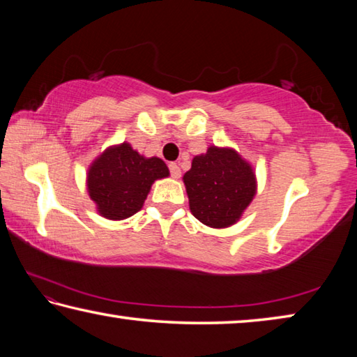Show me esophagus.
Here are the masks:
<instances>
[{
	"mask_svg": "<svg viewBox=\"0 0 357 357\" xmlns=\"http://www.w3.org/2000/svg\"><path fill=\"white\" fill-rule=\"evenodd\" d=\"M168 168H170V173H172V176L174 179H178L181 176V168L176 164H173V162H172V164L168 165Z\"/></svg>",
	"mask_w": 357,
	"mask_h": 357,
	"instance_id": "obj_1",
	"label": "esophagus"
}]
</instances>
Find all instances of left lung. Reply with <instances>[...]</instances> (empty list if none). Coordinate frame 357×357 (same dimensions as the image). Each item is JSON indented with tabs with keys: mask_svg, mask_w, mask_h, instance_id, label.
<instances>
[{
	"mask_svg": "<svg viewBox=\"0 0 357 357\" xmlns=\"http://www.w3.org/2000/svg\"><path fill=\"white\" fill-rule=\"evenodd\" d=\"M183 179L192 214L211 228L236 223L257 192L250 164L229 148L211 146L193 157Z\"/></svg>",
	"mask_w": 357,
	"mask_h": 357,
	"instance_id": "obj_1",
	"label": "left lung"
}]
</instances>
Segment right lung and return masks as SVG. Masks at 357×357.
I'll return each instance as SVG.
<instances>
[{
  "instance_id": "obj_1",
  "label": "right lung",
  "mask_w": 357,
  "mask_h": 357,
  "mask_svg": "<svg viewBox=\"0 0 357 357\" xmlns=\"http://www.w3.org/2000/svg\"><path fill=\"white\" fill-rule=\"evenodd\" d=\"M170 172L159 157H143L129 143L105 149L88 170V192L100 215L123 220L142 209L155 179Z\"/></svg>"
}]
</instances>
